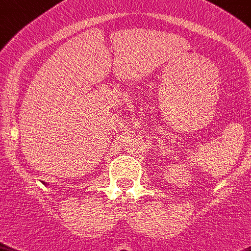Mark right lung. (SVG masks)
Segmentation results:
<instances>
[{
  "label": "right lung",
  "instance_id": "add662e5",
  "mask_svg": "<svg viewBox=\"0 0 251 251\" xmlns=\"http://www.w3.org/2000/svg\"><path fill=\"white\" fill-rule=\"evenodd\" d=\"M43 184H44V185H46V184H45V182H43Z\"/></svg>",
  "mask_w": 251,
  "mask_h": 251
}]
</instances>
